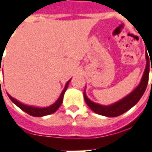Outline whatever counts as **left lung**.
Wrapping results in <instances>:
<instances>
[{"label": "left lung", "mask_w": 152, "mask_h": 152, "mask_svg": "<svg viewBox=\"0 0 152 152\" xmlns=\"http://www.w3.org/2000/svg\"><path fill=\"white\" fill-rule=\"evenodd\" d=\"M148 77H149V58L147 56V66H146V69H145L140 84L127 97H125L123 99H121V101L115 102L111 106H102L90 101L86 97V93L84 92L85 101L87 103V105L89 106V108L97 114L108 116V117H115V116L121 115V114L129 111L131 107H133L140 100L142 96L143 95L144 92L147 89Z\"/></svg>", "instance_id": "8db88e82"}]
</instances>
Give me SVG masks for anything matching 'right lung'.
I'll return each instance as SVG.
<instances>
[{"label":"right lung","instance_id":"obj_1","mask_svg":"<svg viewBox=\"0 0 152 152\" xmlns=\"http://www.w3.org/2000/svg\"><path fill=\"white\" fill-rule=\"evenodd\" d=\"M1 63H0V72H1ZM69 81H67V83L66 84L65 86V88L63 90V92L60 95L59 99L57 100V102L55 103H53V105H51L50 107H44V108H38V107H30V106H27L23 104L21 102H18L16 99H15L14 98H12L11 96L9 95V98L10 99L12 102L15 103V105H17L19 107V108L23 110V112H25L26 113H28L30 115H32V116H37V117H40V116H44V115H47L52 114L53 112H55L58 109V107H60V105L62 104L63 102V95H64V93L67 89V86H68V84H69ZM0 85H1V81H0Z\"/></svg>","mask_w":152,"mask_h":152}]
</instances>
